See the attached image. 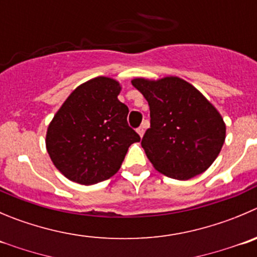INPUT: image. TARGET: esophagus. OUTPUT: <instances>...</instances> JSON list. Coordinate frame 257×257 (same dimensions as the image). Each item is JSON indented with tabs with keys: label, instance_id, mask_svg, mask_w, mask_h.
Returning <instances> with one entry per match:
<instances>
[{
	"label": "esophagus",
	"instance_id": "1",
	"mask_svg": "<svg viewBox=\"0 0 257 257\" xmlns=\"http://www.w3.org/2000/svg\"><path fill=\"white\" fill-rule=\"evenodd\" d=\"M136 131H138L139 135H140L141 138H143V136H144V133H145V127H144V126H139L138 128H136Z\"/></svg>",
	"mask_w": 257,
	"mask_h": 257
}]
</instances>
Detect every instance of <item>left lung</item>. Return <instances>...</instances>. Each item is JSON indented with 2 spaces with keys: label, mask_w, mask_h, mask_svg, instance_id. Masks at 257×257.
Segmentation results:
<instances>
[{
  "label": "left lung",
  "mask_w": 257,
  "mask_h": 257,
  "mask_svg": "<svg viewBox=\"0 0 257 257\" xmlns=\"http://www.w3.org/2000/svg\"><path fill=\"white\" fill-rule=\"evenodd\" d=\"M150 107V128L141 145L158 172L187 180L212 165L226 138L221 114L192 84L178 77L136 78Z\"/></svg>",
  "instance_id": "1"
}]
</instances>
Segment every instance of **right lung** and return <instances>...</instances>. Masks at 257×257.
Returning <instances> with one entry per match:
<instances>
[{
    "instance_id": "right-lung-1",
    "label": "right lung",
    "mask_w": 257,
    "mask_h": 257,
    "mask_svg": "<svg viewBox=\"0 0 257 257\" xmlns=\"http://www.w3.org/2000/svg\"><path fill=\"white\" fill-rule=\"evenodd\" d=\"M118 83L97 77L74 89L50 122L46 149L69 180L84 185L113 177L131 144L141 140L127 123Z\"/></svg>"
}]
</instances>
